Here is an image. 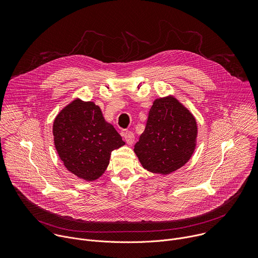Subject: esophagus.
Wrapping results in <instances>:
<instances>
[{
    "label": "esophagus",
    "instance_id": "esophagus-1",
    "mask_svg": "<svg viewBox=\"0 0 258 258\" xmlns=\"http://www.w3.org/2000/svg\"><path fill=\"white\" fill-rule=\"evenodd\" d=\"M123 138L125 140V142L128 144V145H132L134 144L135 142V135L133 132L131 131H126L124 134H123Z\"/></svg>",
    "mask_w": 258,
    "mask_h": 258
}]
</instances>
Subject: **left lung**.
<instances>
[{"instance_id":"left-lung-1","label":"left lung","mask_w":258,"mask_h":258,"mask_svg":"<svg viewBox=\"0 0 258 258\" xmlns=\"http://www.w3.org/2000/svg\"><path fill=\"white\" fill-rule=\"evenodd\" d=\"M197 137L194 116L176 99H156L135 152L147 170L167 174L191 158Z\"/></svg>"}]
</instances>
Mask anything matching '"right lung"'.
<instances>
[{"instance_id":"right-lung-1","label":"right lung","mask_w":258,"mask_h":258,"mask_svg":"<svg viewBox=\"0 0 258 258\" xmlns=\"http://www.w3.org/2000/svg\"><path fill=\"white\" fill-rule=\"evenodd\" d=\"M56 150L65 167L86 180L100 177L111 152L125 143L94 102L75 100L56 116L53 124Z\"/></svg>"}]
</instances>
